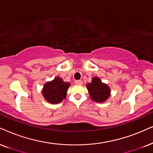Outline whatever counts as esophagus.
I'll return each mask as SVG.
<instances>
[{"label": "esophagus", "mask_w": 153, "mask_h": 153, "mask_svg": "<svg viewBox=\"0 0 153 153\" xmlns=\"http://www.w3.org/2000/svg\"><path fill=\"white\" fill-rule=\"evenodd\" d=\"M75 83L76 85H82V82L81 80H75Z\"/></svg>", "instance_id": "esophagus-1"}]
</instances>
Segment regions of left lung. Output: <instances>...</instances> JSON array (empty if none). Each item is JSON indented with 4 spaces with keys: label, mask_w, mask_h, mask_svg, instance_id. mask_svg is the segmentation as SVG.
Here are the masks:
<instances>
[{
    "label": "left lung",
    "mask_w": 153,
    "mask_h": 153,
    "mask_svg": "<svg viewBox=\"0 0 153 153\" xmlns=\"http://www.w3.org/2000/svg\"><path fill=\"white\" fill-rule=\"evenodd\" d=\"M86 87L91 99L98 103L107 101L111 95V89L109 85L102 82L98 77H93L91 82L88 83Z\"/></svg>",
    "instance_id": "1"
}]
</instances>
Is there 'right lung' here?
<instances>
[{"instance_id":"obj_1","label":"right lung","mask_w":153,"mask_h":153,"mask_svg":"<svg viewBox=\"0 0 153 153\" xmlns=\"http://www.w3.org/2000/svg\"><path fill=\"white\" fill-rule=\"evenodd\" d=\"M70 83L64 82L60 77H56L53 80L48 81L44 85L42 93L46 101L50 104H59L64 100Z\"/></svg>"}]
</instances>
